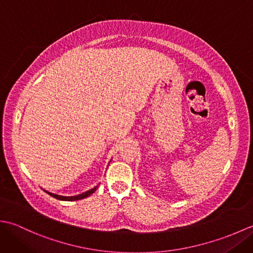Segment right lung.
Instances as JSON below:
<instances>
[{
    "instance_id": "1",
    "label": "right lung",
    "mask_w": 253,
    "mask_h": 253,
    "mask_svg": "<svg viewBox=\"0 0 253 253\" xmlns=\"http://www.w3.org/2000/svg\"><path fill=\"white\" fill-rule=\"evenodd\" d=\"M98 187H99V185L93 187L92 189L87 190V191H84V192H83V193H79V195H77V196H68V197H66V196H61V195H55V193H52V192L47 191V190H44V191L47 193V195H50L51 197L57 199V200H62V201H76V200H82V199H84V198L89 197L90 195H92V193H93L96 189H98Z\"/></svg>"
}]
</instances>
